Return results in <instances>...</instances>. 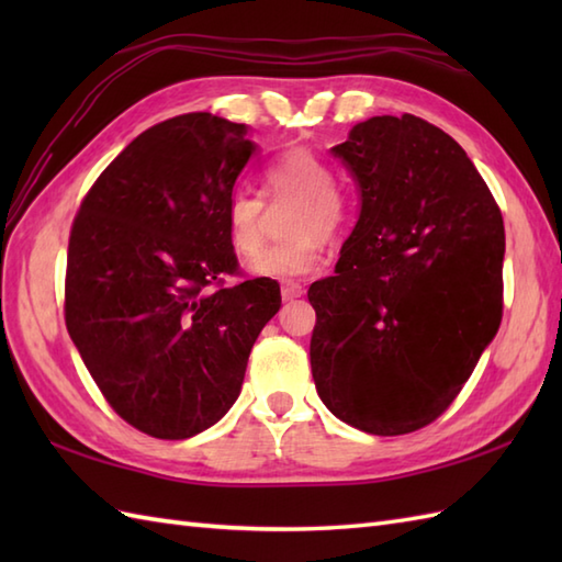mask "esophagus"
I'll return each instance as SVG.
<instances>
[{
    "label": "esophagus",
    "instance_id": "1",
    "mask_svg": "<svg viewBox=\"0 0 562 562\" xmlns=\"http://www.w3.org/2000/svg\"><path fill=\"white\" fill-rule=\"evenodd\" d=\"M302 294H304V288H302L300 282H284V284H282V300H284V302L300 300Z\"/></svg>",
    "mask_w": 562,
    "mask_h": 562
}]
</instances>
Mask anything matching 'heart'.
I'll return each instance as SVG.
<instances>
[{
	"mask_svg": "<svg viewBox=\"0 0 562 562\" xmlns=\"http://www.w3.org/2000/svg\"><path fill=\"white\" fill-rule=\"evenodd\" d=\"M262 196L270 205L292 202L284 241L262 250L254 260V272L270 280H296L324 266L326 241L336 238L348 222V205L338 190V173L318 154L292 147L262 166ZM266 201L248 190H234L224 205L229 244L241 258L256 256L266 238Z\"/></svg>",
	"mask_w": 562,
	"mask_h": 562,
	"instance_id": "1",
	"label": "heart"
}]
</instances>
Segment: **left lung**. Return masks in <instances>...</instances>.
Instances as JSON below:
<instances>
[{
	"mask_svg": "<svg viewBox=\"0 0 562 562\" xmlns=\"http://www.w3.org/2000/svg\"><path fill=\"white\" fill-rule=\"evenodd\" d=\"M333 151L362 210L336 274L308 288L316 391L362 432L408 435L449 408L503 321V214L423 117H369Z\"/></svg>",
	"mask_w": 562,
	"mask_h": 562,
	"instance_id": "1",
	"label": "left lung"
}]
</instances>
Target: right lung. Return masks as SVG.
<instances>
[{"label":"right lung","mask_w":562,"mask_h":562,"mask_svg":"<svg viewBox=\"0 0 562 562\" xmlns=\"http://www.w3.org/2000/svg\"><path fill=\"white\" fill-rule=\"evenodd\" d=\"M244 123L186 113L151 125L83 195L69 232L65 324L111 408L188 439L232 408L278 314L270 278L238 274L224 205L254 154Z\"/></svg>","instance_id":"right-lung-1"}]
</instances>
